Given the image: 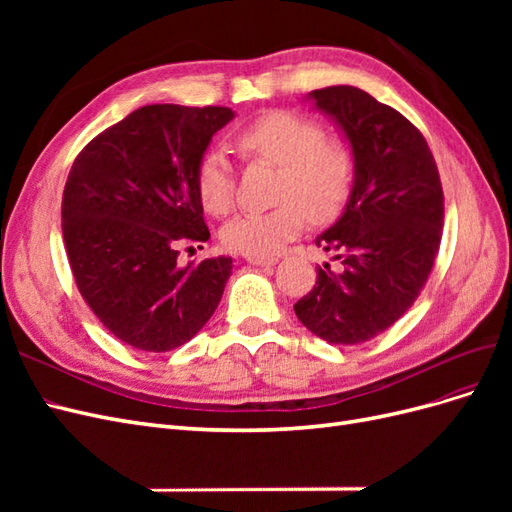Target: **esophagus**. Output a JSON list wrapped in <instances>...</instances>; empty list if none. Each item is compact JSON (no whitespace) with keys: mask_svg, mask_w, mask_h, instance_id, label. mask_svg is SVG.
<instances>
[{"mask_svg":"<svg viewBox=\"0 0 512 512\" xmlns=\"http://www.w3.org/2000/svg\"><path fill=\"white\" fill-rule=\"evenodd\" d=\"M247 262H250V265H256V267H271V265H275L277 262V258H258V256H247Z\"/></svg>","mask_w":512,"mask_h":512,"instance_id":"esophagus-1","label":"esophagus"}]
</instances>
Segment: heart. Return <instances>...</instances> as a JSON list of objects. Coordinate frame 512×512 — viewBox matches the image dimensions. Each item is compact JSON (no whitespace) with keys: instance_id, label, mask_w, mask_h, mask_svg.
Returning a JSON list of instances; mask_svg holds the SVG:
<instances>
[{"instance_id":"b5f03b06","label":"heart","mask_w":512,"mask_h":512,"mask_svg":"<svg viewBox=\"0 0 512 512\" xmlns=\"http://www.w3.org/2000/svg\"><path fill=\"white\" fill-rule=\"evenodd\" d=\"M250 160L280 166L275 200L262 213H243L222 230L230 252L271 258L305 226L333 222L346 207L354 185V156L346 143L327 138L318 121L292 111H269L235 136ZM196 194L213 215L235 205V173L222 151H209L196 166Z\"/></svg>"}]
</instances>
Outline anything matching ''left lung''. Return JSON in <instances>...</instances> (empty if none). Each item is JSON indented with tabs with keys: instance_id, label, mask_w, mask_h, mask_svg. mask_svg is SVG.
Instances as JSON below:
<instances>
[{
	"instance_id": "obj_1",
	"label": "left lung",
	"mask_w": 512,
	"mask_h": 512,
	"mask_svg": "<svg viewBox=\"0 0 512 512\" xmlns=\"http://www.w3.org/2000/svg\"><path fill=\"white\" fill-rule=\"evenodd\" d=\"M309 98L346 134L354 185L342 218L316 239L344 269L318 267L294 314L324 342L354 346L389 329L421 294L442 239L444 194L425 136L395 108L350 85Z\"/></svg>"
}]
</instances>
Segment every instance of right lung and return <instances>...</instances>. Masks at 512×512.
Returning a JSON list of instances; mask_svg holds the SVG:
<instances>
[{
	"instance_id": "right-lung-1",
	"label": "right lung",
	"mask_w": 512,
	"mask_h": 512,
	"mask_svg": "<svg viewBox=\"0 0 512 512\" xmlns=\"http://www.w3.org/2000/svg\"><path fill=\"white\" fill-rule=\"evenodd\" d=\"M228 106L149 104L100 132L76 156L61 200V232L81 297L123 344L183 346L218 307L232 258L179 267L181 245L209 228L196 166Z\"/></svg>"
}]
</instances>
